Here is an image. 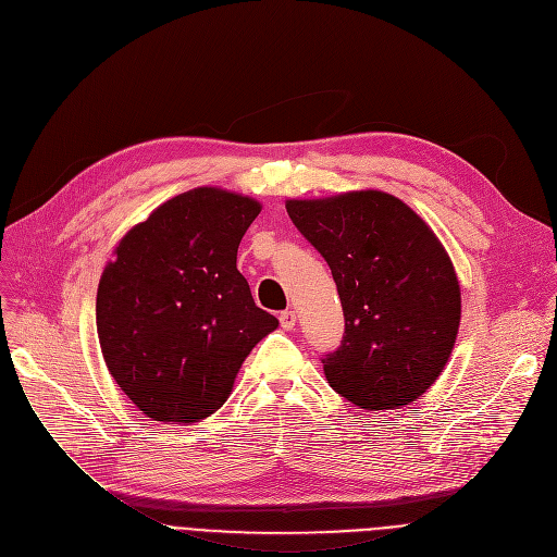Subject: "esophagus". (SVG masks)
<instances>
[{
    "mask_svg": "<svg viewBox=\"0 0 557 557\" xmlns=\"http://www.w3.org/2000/svg\"><path fill=\"white\" fill-rule=\"evenodd\" d=\"M296 311H290V309H286V311H282L280 313V325L284 327V330H294L296 327Z\"/></svg>",
    "mask_w": 557,
    "mask_h": 557,
    "instance_id": "1",
    "label": "esophagus"
}]
</instances>
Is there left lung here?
Instances as JSON below:
<instances>
[{
    "instance_id": "1",
    "label": "left lung",
    "mask_w": 557,
    "mask_h": 557,
    "mask_svg": "<svg viewBox=\"0 0 557 557\" xmlns=\"http://www.w3.org/2000/svg\"><path fill=\"white\" fill-rule=\"evenodd\" d=\"M330 263L345 315L325 355L330 386L368 411L401 408L445 370L460 325V284L433 230L399 198L366 189L286 200Z\"/></svg>"
}]
</instances>
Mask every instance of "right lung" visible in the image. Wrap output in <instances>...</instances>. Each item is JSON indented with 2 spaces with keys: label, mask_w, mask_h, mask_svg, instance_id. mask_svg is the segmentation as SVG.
Returning a JSON list of instances; mask_svg holds the SVG:
<instances>
[{
  "label": "right lung",
  "mask_w": 557,
  "mask_h": 557,
  "mask_svg": "<svg viewBox=\"0 0 557 557\" xmlns=\"http://www.w3.org/2000/svg\"><path fill=\"white\" fill-rule=\"evenodd\" d=\"M259 212L248 196L198 187L162 202L114 248L97 290V332L112 379L146 418H210L250 349L277 327L237 271Z\"/></svg>",
  "instance_id": "1"
}]
</instances>
